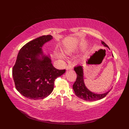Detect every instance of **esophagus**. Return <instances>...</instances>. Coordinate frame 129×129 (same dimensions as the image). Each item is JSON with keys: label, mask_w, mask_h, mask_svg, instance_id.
<instances>
[{"label": "esophagus", "mask_w": 129, "mask_h": 129, "mask_svg": "<svg viewBox=\"0 0 129 129\" xmlns=\"http://www.w3.org/2000/svg\"><path fill=\"white\" fill-rule=\"evenodd\" d=\"M66 70H72L73 69V66L71 65H68L66 67Z\"/></svg>", "instance_id": "34e87169"}]
</instances>
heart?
<instances>
[{
    "instance_id": "heart-1",
    "label": "heart",
    "mask_w": 129,
    "mask_h": 129,
    "mask_svg": "<svg viewBox=\"0 0 129 129\" xmlns=\"http://www.w3.org/2000/svg\"><path fill=\"white\" fill-rule=\"evenodd\" d=\"M59 56V57H60V56Z\"/></svg>"
}]
</instances>
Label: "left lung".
I'll list each match as a JSON object with an SVG mask.
<instances>
[{
  "instance_id": "obj_1",
  "label": "left lung",
  "mask_w": 129,
  "mask_h": 129,
  "mask_svg": "<svg viewBox=\"0 0 129 129\" xmlns=\"http://www.w3.org/2000/svg\"><path fill=\"white\" fill-rule=\"evenodd\" d=\"M101 43L104 45V46L107 47L109 49V47L104 41H101ZM74 71L77 74V78L75 82L73 84V88L75 94L78 97L86 101H96L104 98L110 91L109 90L107 92L101 94L94 93L90 91L87 88L84 82L83 66L78 65L75 66L74 67Z\"/></svg>"
}]
</instances>
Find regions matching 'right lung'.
<instances>
[{
    "label": "right lung",
    "mask_w": 129,
    "mask_h": 129,
    "mask_svg": "<svg viewBox=\"0 0 129 129\" xmlns=\"http://www.w3.org/2000/svg\"><path fill=\"white\" fill-rule=\"evenodd\" d=\"M53 39L43 36L25 44L20 50L12 69L16 89L23 96L32 100L42 99L51 94L54 81L65 72L51 63L50 56L44 55L42 47Z\"/></svg>",
    "instance_id": "add662e5"
}]
</instances>
